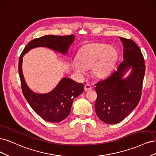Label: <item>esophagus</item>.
Listing matches in <instances>:
<instances>
[{
  "instance_id": "esophagus-1",
  "label": "esophagus",
  "mask_w": 156,
  "mask_h": 156,
  "mask_svg": "<svg viewBox=\"0 0 156 156\" xmlns=\"http://www.w3.org/2000/svg\"><path fill=\"white\" fill-rule=\"evenodd\" d=\"M91 89H92V87L91 86V85H89V84L85 85V86H84L85 91H90V90H91Z\"/></svg>"
}]
</instances>
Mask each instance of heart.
Listing matches in <instances>:
<instances>
[{
    "label": "heart",
    "mask_w": 156,
    "mask_h": 156,
    "mask_svg": "<svg viewBox=\"0 0 156 156\" xmlns=\"http://www.w3.org/2000/svg\"><path fill=\"white\" fill-rule=\"evenodd\" d=\"M117 56V51L113 47L102 43H92L78 53V60H72L71 67L75 73L82 76L86 74L87 69L92 67L93 76L104 78L112 72Z\"/></svg>",
    "instance_id": "1"
}]
</instances>
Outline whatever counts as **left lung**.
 <instances>
[{"label":"left lung","instance_id":"1","mask_svg":"<svg viewBox=\"0 0 156 156\" xmlns=\"http://www.w3.org/2000/svg\"><path fill=\"white\" fill-rule=\"evenodd\" d=\"M119 38L124 48L123 60L116 71L95 85L97 115L102 122L109 124L122 121L137 107L145 73L144 58L136 43L132 39Z\"/></svg>","mask_w":156,"mask_h":156}]
</instances>
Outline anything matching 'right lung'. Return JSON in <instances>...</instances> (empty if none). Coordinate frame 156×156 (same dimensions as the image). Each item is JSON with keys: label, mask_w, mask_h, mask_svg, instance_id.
Instances as JSON below:
<instances>
[{"label": "right lung", "mask_w": 156, "mask_h": 156, "mask_svg": "<svg viewBox=\"0 0 156 156\" xmlns=\"http://www.w3.org/2000/svg\"><path fill=\"white\" fill-rule=\"evenodd\" d=\"M74 39V35L65 36L47 35L35 39L28 43L19 58V74L24 96L34 111L50 122H59L68 117L73 100L83 91V85L69 78H62L56 87L49 93H35L29 88L24 78L23 57L31 49L36 47H47L66 55Z\"/></svg>", "instance_id": "right-lung-1"}]
</instances>
